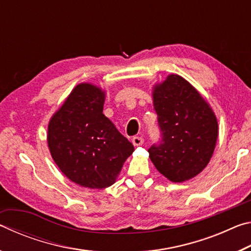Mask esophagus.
Segmentation results:
<instances>
[{"instance_id": "obj_1", "label": "esophagus", "mask_w": 251, "mask_h": 251, "mask_svg": "<svg viewBox=\"0 0 251 251\" xmlns=\"http://www.w3.org/2000/svg\"><path fill=\"white\" fill-rule=\"evenodd\" d=\"M131 143H133L134 146H142L143 144H144V138L136 136V137H134L133 139H131Z\"/></svg>"}]
</instances>
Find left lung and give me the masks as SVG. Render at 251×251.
Listing matches in <instances>:
<instances>
[{
    "label": "left lung",
    "instance_id": "8db88e82",
    "mask_svg": "<svg viewBox=\"0 0 251 251\" xmlns=\"http://www.w3.org/2000/svg\"><path fill=\"white\" fill-rule=\"evenodd\" d=\"M161 141L148 152L161 175L182 182L202 172L215 151L218 123L192 84L172 74L152 91Z\"/></svg>",
    "mask_w": 251,
    "mask_h": 251
}]
</instances>
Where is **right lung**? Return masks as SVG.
<instances>
[{"label":"right lung","mask_w":251,"mask_h":251,"mask_svg":"<svg viewBox=\"0 0 251 251\" xmlns=\"http://www.w3.org/2000/svg\"><path fill=\"white\" fill-rule=\"evenodd\" d=\"M105 92L78 84L50 118L48 144L55 164L75 184L106 188L115 182L134 146L103 114Z\"/></svg>","instance_id":"obj_1"}]
</instances>
